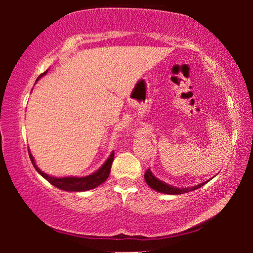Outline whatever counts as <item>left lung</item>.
<instances>
[{
	"mask_svg": "<svg viewBox=\"0 0 253 253\" xmlns=\"http://www.w3.org/2000/svg\"><path fill=\"white\" fill-rule=\"evenodd\" d=\"M144 177H145V181H146L148 186H151V188L155 190V191H159L162 193H168V195H181V193H186L189 191H193V190L198 189L202 185L205 184V183H202V184L191 186V188L178 189V188H175V186L167 184V183L160 181V179L157 178L153 174H152V171L150 170V169H147L146 172H145Z\"/></svg>",
	"mask_w": 253,
	"mask_h": 253,
	"instance_id": "1",
	"label": "left lung"
}]
</instances>
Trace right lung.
Here are the masks:
<instances>
[{
    "instance_id": "obj_1",
    "label": "right lung",
    "mask_w": 253,
    "mask_h": 253,
    "mask_svg": "<svg viewBox=\"0 0 253 253\" xmlns=\"http://www.w3.org/2000/svg\"><path fill=\"white\" fill-rule=\"evenodd\" d=\"M47 71H44L43 74H41L38 79L46 74ZM29 155L31 161L36 168V170L39 172L41 176H43L44 178L47 179L50 184H53L54 186H56L58 189L65 190V191H86V190H91L94 189L96 186H99L100 184H102L103 182L108 178L109 172H110V167H112V164L114 161V151L110 154V157L108 158L101 168L99 169L98 171H95L94 174L86 176V177H62V178H56V177H51V176H48L47 174H44L43 171H41L39 168L36 166V162H34V159L32 157V154L30 153L29 151Z\"/></svg>"
}]
</instances>
